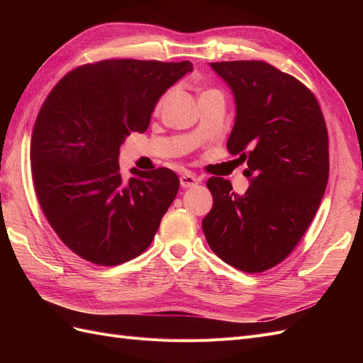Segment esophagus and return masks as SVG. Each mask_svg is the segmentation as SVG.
<instances>
[{
  "label": "esophagus",
  "instance_id": "esophagus-1",
  "mask_svg": "<svg viewBox=\"0 0 363 363\" xmlns=\"http://www.w3.org/2000/svg\"><path fill=\"white\" fill-rule=\"evenodd\" d=\"M199 183L200 179H196L192 174H183L180 177L182 188H195V186H199Z\"/></svg>",
  "mask_w": 363,
  "mask_h": 363
}]
</instances>
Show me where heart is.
<instances>
[{
	"mask_svg": "<svg viewBox=\"0 0 363 363\" xmlns=\"http://www.w3.org/2000/svg\"><path fill=\"white\" fill-rule=\"evenodd\" d=\"M162 101H163V100H160V101H159V103H157V108H159V107H160V106H162Z\"/></svg>",
	"mask_w": 363,
	"mask_h": 363,
	"instance_id": "heart-1",
	"label": "heart"
}]
</instances>
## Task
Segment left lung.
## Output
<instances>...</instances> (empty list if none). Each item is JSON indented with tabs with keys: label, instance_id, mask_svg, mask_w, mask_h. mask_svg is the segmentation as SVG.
Segmentation results:
<instances>
[{
	"label": "left lung",
	"instance_id": "1",
	"mask_svg": "<svg viewBox=\"0 0 363 363\" xmlns=\"http://www.w3.org/2000/svg\"><path fill=\"white\" fill-rule=\"evenodd\" d=\"M233 91L230 155L245 162L250 188L211 177L213 206L203 219L208 247L228 265L263 272L286 259L309 228L328 180V135L315 95L260 60L211 63Z\"/></svg>",
	"mask_w": 363,
	"mask_h": 363
}]
</instances>
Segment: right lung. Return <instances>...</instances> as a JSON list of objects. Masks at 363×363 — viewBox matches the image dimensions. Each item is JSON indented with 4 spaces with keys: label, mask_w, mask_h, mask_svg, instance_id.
<instances>
[{
    "label": "right lung",
    "mask_w": 363,
    "mask_h": 363,
    "mask_svg": "<svg viewBox=\"0 0 363 363\" xmlns=\"http://www.w3.org/2000/svg\"><path fill=\"white\" fill-rule=\"evenodd\" d=\"M192 63L111 59L72 69L52 87L33 127L35 191L50 225L82 259L128 262L155 239L180 188L168 168L121 174L119 147L144 133L159 98Z\"/></svg>",
    "instance_id": "right-lung-1"
}]
</instances>
